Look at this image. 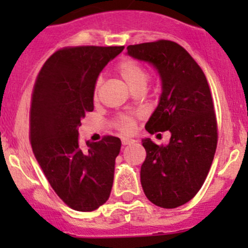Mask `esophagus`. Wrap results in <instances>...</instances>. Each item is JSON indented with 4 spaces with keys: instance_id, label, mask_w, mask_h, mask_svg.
<instances>
[{
    "instance_id": "34e87169",
    "label": "esophagus",
    "mask_w": 248,
    "mask_h": 248,
    "mask_svg": "<svg viewBox=\"0 0 248 248\" xmlns=\"http://www.w3.org/2000/svg\"><path fill=\"white\" fill-rule=\"evenodd\" d=\"M121 141H122V145H124V146H126V145L134 144V142H136V140L131 139V138H122Z\"/></svg>"
}]
</instances>
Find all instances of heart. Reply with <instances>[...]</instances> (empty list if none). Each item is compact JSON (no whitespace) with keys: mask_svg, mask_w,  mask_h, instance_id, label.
I'll return each instance as SVG.
<instances>
[{"mask_svg":"<svg viewBox=\"0 0 248 248\" xmlns=\"http://www.w3.org/2000/svg\"><path fill=\"white\" fill-rule=\"evenodd\" d=\"M116 73L132 91H136L138 89H145V85H146L150 77L147 69L140 62L133 59H126L120 62L116 67ZM102 84H103V79L99 77L94 84V101H98ZM137 119H138V115L136 114H119L112 121V124L121 133L132 134L136 129Z\"/></svg>","mask_w":248,"mask_h":248,"instance_id":"1","label":"heart"}]
</instances>
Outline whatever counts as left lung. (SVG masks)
<instances>
[{
	"instance_id": "obj_1",
	"label": "left lung",
	"mask_w": 248,
	"mask_h": 248,
	"mask_svg": "<svg viewBox=\"0 0 248 248\" xmlns=\"http://www.w3.org/2000/svg\"><path fill=\"white\" fill-rule=\"evenodd\" d=\"M129 56L151 63L162 80L158 107L146 131L170 132L168 145L142 139L146 158L140 169L142 189L152 204L174 209L202 188L217 147L214 101L202 69L181 46L171 41L127 46Z\"/></svg>"
}]
</instances>
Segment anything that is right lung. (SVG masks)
<instances>
[{
    "label": "right lung",
    "instance_id": "obj_1",
    "mask_svg": "<svg viewBox=\"0 0 248 248\" xmlns=\"http://www.w3.org/2000/svg\"><path fill=\"white\" fill-rule=\"evenodd\" d=\"M124 46H66L42 67L32 91L30 141L55 193L77 211H93L109 199L121 140L104 136L81 147L78 127L93 110L96 80Z\"/></svg>",
    "mask_w": 248,
    "mask_h": 248
}]
</instances>
